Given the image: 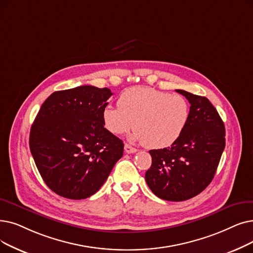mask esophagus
<instances>
[{
	"label": "esophagus",
	"instance_id": "esophagus-1",
	"mask_svg": "<svg viewBox=\"0 0 253 253\" xmlns=\"http://www.w3.org/2000/svg\"><path fill=\"white\" fill-rule=\"evenodd\" d=\"M124 150H125V152H126V153H128V154H131V153H136V152H137V150H136L135 148L131 147V146H130V145H128V144H125V146H124Z\"/></svg>",
	"mask_w": 253,
	"mask_h": 253
}]
</instances>
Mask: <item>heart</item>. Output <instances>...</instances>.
Returning <instances> with one entry per match:
<instances>
[{
    "label": "heart",
    "instance_id": "1",
    "mask_svg": "<svg viewBox=\"0 0 253 253\" xmlns=\"http://www.w3.org/2000/svg\"><path fill=\"white\" fill-rule=\"evenodd\" d=\"M189 114V104L181 95L134 86L120 95L118 107L103 108L102 123L114 135L124 134L134 126L133 139L149 149H163L181 136Z\"/></svg>",
    "mask_w": 253,
    "mask_h": 253
}]
</instances>
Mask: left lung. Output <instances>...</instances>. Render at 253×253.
<instances>
[{"mask_svg":"<svg viewBox=\"0 0 253 253\" xmlns=\"http://www.w3.org/2000/svg\"><path fill=\"white\" fill-rule=\"evenodd\" d=\"M175 91L190 103L188 123L170 147L150 151L152 166L145 177L160 199L182 202L200 194L212 182L225 147V128L208 98Z\"/></svg>","mask_w":253,"mask_h":253,"instance_id":"8db88e82","label":"left lung"}]
</instances>
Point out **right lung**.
Wrapping results in <instances>:
<instances>
[{"instance_id": "1", "label": "right lung", "mask_w": 253, "mask_h": 253, "mask_svg": "<svg viewBox=\"0 0 253 253\" xmlns=\"http://www.w3.org/2000/svg\"><path fill=\"white\" fill-rule=\"evenodd\" d=\"M113 95L107 87L81 85L52 93L32 125L30 150L43 181L66 199L84 200L100 189L124 144L102 123Z\"/></svg>"}]
</instances>
